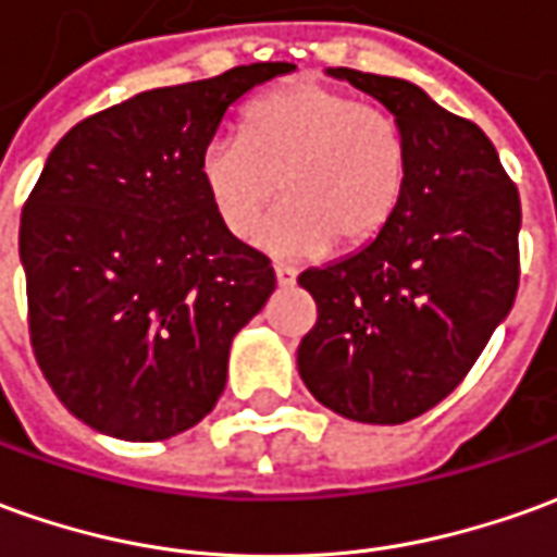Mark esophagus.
<instances>
[{
  "label": "esophagus",
  "instance_id": "34e87169",
  "mask_svg": "<svg viewBox=\"0 0 557 557\" xmlns=\"http://www.w3.org/2000/svg\"><path fill=\"white\" fill-rule=\"evenodd\" d=\"M275 282L282 287L294 285V282H297V272L290 270V267H285V263H275Z\"/></svg>",
  "mask_w": 557,
  "mask_h": 557
}]
</instances>
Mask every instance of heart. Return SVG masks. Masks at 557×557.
<instances>
[{
  "instance_id": "heart-1",
  "label": "heart",
  "mask_w": 557,
  "mask_h": 557,
  "mask_svg": "<svg viewBox=\"0 0 557 557\" xmlns=\"http://www.w3.org/2000/svg\"><path fill=\"white\" fill-rule=\"evenodd\" d=\"M199 182L233 239H255L282 184L285 206L263 236L270 251H358L397 212L403 136L379 106L321 81H290L248 106L242 139L218 136L202 148Z\"/></svg>"
}]
</instances>
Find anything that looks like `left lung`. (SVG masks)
I'll return each instance as SVG.
<instances>
[{"instance_id": "8db88e82", "label": "left lung", "mask_w": 557, "mask_h": 557, "mask_svg": "<svg viewBox=\"0 0 557 557\" xmlns=\"http://www.w3.org/2000/svg\"><path fill=\"white\" fill-rule=\"evenodd\" d=\"M391 111L406 182L370 245L297 278L318 306L297 348L318 403L363 424H403L470 373L519 290L521 202L491 139L418 84L327 69Z\"/></svg>"}]
</instances>
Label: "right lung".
Here are the masks:
<instances>
[{
  "mask_svg": "<svg viewBox=\"0 0 557 557\" xmlns=\"http://www.w3.org/2000/svg\"><path fill=\"white\" fill-rule=\"evenodd\" d=\"M290 63L154 87L57 141L21 214L29 336L69 412L126 443L190 431L227 385L233 336L275 290L270 260L218 224L199 154Z\"/></svg>",
  "mask_w": 557,
  "mask_h": 557,
  "instance_id": "obj_1",
  "label": "right lung"
}]
</instances>
